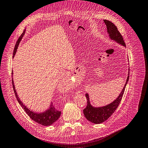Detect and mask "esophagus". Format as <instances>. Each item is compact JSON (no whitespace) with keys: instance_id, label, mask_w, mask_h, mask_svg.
<instances>
[{"instance_id":"obj_1","label":"esophagus","mask_w":148,"mask_h":148,"mask_svg":"<svg viewBox=\"0 0 148 148\" xmlns=\"http://www.w3.org/2000/svg\"><path fill=\"white\" fill-rule=\"evenodd\" d=\"M70 78H71V77L69 76V75H67V76H66V79L68 80V79H70Z\"/></svg>"}]
</instances>
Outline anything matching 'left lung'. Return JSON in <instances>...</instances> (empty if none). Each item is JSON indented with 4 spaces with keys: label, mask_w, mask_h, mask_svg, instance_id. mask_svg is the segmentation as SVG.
Returning a JSON list of instances; mask_svg holds the SVG:
<instances>
[{
    "label": "left lung",
    "mask_w": 148,
    "mask_h": 148,
    "mask_svg": "<svg viewBox=\"0 0 148 148\" xmlns=\"http://www.w3.org/2000/svg\"><path fill=\"white\" fill-rule=\"evenodd\" d=\"M104 22L106 25L108 33L109 34V37L112 40H115L117 43L121 44L123 46H126V44L124 42L123 37L118 30H117L116 26L112 22L109 21L105 19L104 20ZM129 78H130V72H129L126 84H125L122 91L120 93L118 97L115 101H114L112 103L106 106L100 108L92 107L91 104H90L88 94H86V97L87 99V106L83 110L84 115L86 117V118L91 123L95 124H100L106 121L114 112L116 109L120 104V102L121 99H122L124 92L125 88H126V84L129 81Z\"/></svg>",
    "instance_id": "left-lung-1"
}]
</instances>
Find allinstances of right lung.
<instances>
[{
	"label": "right lung",
	"mask_w": 148,
	"mask_h": 148,
	"mask_svg": "<svg viewBox=\"0 0 148 148\" xmlns=\"http://www.w3.org/2000/svg\"><path fill=\"white\" fill-rule=\"evenodd\" d=\"M24 34H25V31H24V32H22L21 36L18 37V39L17 40L16 44V45H15V47H14V52H13V57H14L15 54H16V52L17 51L18 44H19L20 41L21 40L22 37L24 36ZM12 82L14 91L15 95H16L17 99L18 102V103L20 104L22 108L24 109V110L25 111V112L26 113H27V114L30 117H31V118L33 121H34L35 122L39 123L41 125H42V126H51V124L55 123L56 121L59 118L60 114H61V112L58 111V110H57L56 108L54 107V106L53 105L52 103H51L49 109H47L46 111H45L44 112H42V113H36V112H34L31 111V110H29V109L28 108H27V107H26L24 105V104L22 103L19 98H18V97L17 96V94L16 92V89H15L13 79H12Z\"/></svg>",
	"instance_id": "1"
}]
</instances>
